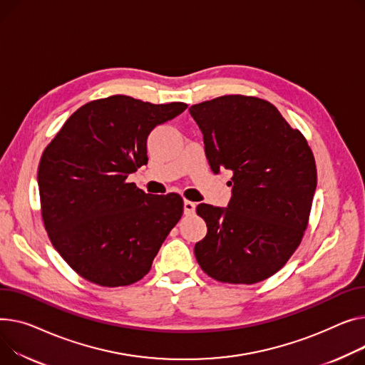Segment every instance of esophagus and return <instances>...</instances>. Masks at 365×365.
Instances as JSON below:
<instances>
[{
  "mask_svg": "<svg viewBox=\"0 0 365 365\" xmlns=\"http://www.w3.org/2000/svg\"><path fill=\"white\" fill-rule=\"evenodd\" d=\"M195 207H197V204H195V202L187 201V200H185V201H183V211H185V214H186V215L195 214Z\"/></svg>",
  "mask_w": 365,
  "mask_h": 365,
  "instance_id": "34e87169",
  "label": "esophagus"
}]
</instances>
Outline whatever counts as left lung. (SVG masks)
I'll return each mask as SVG.
<instances>
[{"label":"left lung","instance_id":"left-lung-1","mask_svg":"<svg viewBox=\"0 0 365 365\" xmlns=\"http://www.w3.org/2000/svg\"><path fill=\"white\" fill-rule=\"evenodd\" d=\"M214 173L232 170L227 208L200 204L207 235L195 257L217 282L252 284L277 273L308 227L317 168L305 136L269 101L223 95L189 108Z\"/></svg>","mask_w":365,"mask_h":365}]
</instances>
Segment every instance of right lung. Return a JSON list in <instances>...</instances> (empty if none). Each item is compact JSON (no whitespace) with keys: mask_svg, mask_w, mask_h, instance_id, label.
Instances as JSON below:
<instances>
[{"mask_svg":"<svg viewBox=\"0 0 365 365\" xmlns=\"http://www.w3.org/2000/svg\"><path fill=\"white\" fill-rule=\"evenodd\" d=\"M186 107L128 95L95 100L73 113L43 150L38 185L45 230L88 282L117 287L140 280L180 220V195H150L128 176L148 163L151 130Z\"/></svg>","mask_w":365,"mask_h":365,"instance_id":"obj_1","label":"right lung"}]
</instances>
